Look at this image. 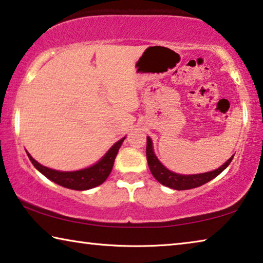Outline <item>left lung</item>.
Here are the masks:
<instances>
[{
	"mask_svg": "<svg viewBox=\"0 0 263 263\" xmlns=\"http://www.w3.org/2000/svg\"><path fill=\"white\" fill-rule=\"evenodd\" d=\"M146 158L147 164L150 167L151 174L154 175V177L158 181L160 184L165 185L167 187L175 190H189L194 189V187L201 186L203 184L210 182L211 179L221 174L223 170H226L230 162L233 160L234 155L227 160V162L218 167L216 170L209 171V172H203V174H195V175H181L176 174V172L166 169L162 163L159 162V159L157 158L154 151V145H152V140L150 137H146Z\"/></svg>",
	"mask_w": 263,
	"mask_h": 263,
	"instance_id": "8db88e82",
	"label": "left lung"
}]
</instances>
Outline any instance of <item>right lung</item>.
Listing matches in <instances>:
<instances>
[{
	"mask_svg": "<svg viewBox=\"0 0 263 263\" xmlns=\"http://www.w3.org/2000/svg\"><path fill=\"white\" fill-rule=\"evenodd\" d=\"M125 138H126V137H124V138L118 140L116 144H113L112 147L109 148L106 154L101 157L96 164H93L92 166H88L86 167V169L77 171H59L49 169V167L44 166L41 165L40 163H37L36 160L29 155V152H26L28 158L30 159L31 164L35 166V169L40 171L42 175L46 176V177L50 179V181L64 187H67V189L84 191L93 189V187L100 185V184H103L106 181V178L112 171L117 154H118L119 148Z\"/></svg>",
	"mask_w": 263,
	"mask_h": 263,
	"instance_id": "add662e5",
	"label": "right lung"
}]
</instances>
